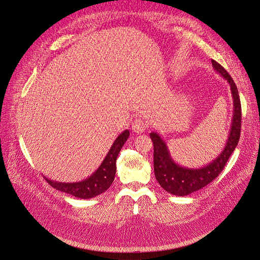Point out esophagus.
Listing matches in <instances>:
<instances>
[{
	"mask_svg": "<svg viewBox=\"0 0 260 260\" xmlns=\"http://www.w3.org/2000/svg\"><path fill=\"white\" fill-rule=\"evenodd\" d=\"M132 128L135 132V133H143L147 128V123L143 118H135L132 123Z\"/></svg>",
	"mask_w": 260,
	"mask_h": 260,
	"instance_id": "1",
	"label": "esophagus"
}]
</instances>
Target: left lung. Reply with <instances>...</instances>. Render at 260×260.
<instances>
[{"label":"left lung","instance_id":"obj_1","mask_svg":"<svg viewBox=\"0 0 260 260\" xmlns=\"http://www.w3.org/2000/svg\"><path fill=\"white\" fill-rule=\"evenodd\" d=\"M212 66L217 73L221 75L225 80H228L234 98L233 123H231L227 144H225L221 154L203 168H183L176 164L171 157L167 143L162 140V137L154 132L150 134L154 145V173H155V178L159 185L171 194L184 197L192 192L201 190L210 182H212L224 169L225 163L228 162L240 139L241 104L238 89H237L233 78L221 64L218 63L215 60H212Z\"/></svg>","mask_w":260,"mask_h":260}]
</instances>
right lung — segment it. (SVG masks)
Wrapping results in <instances>:
<instances>
[{
	"instance_id": "1",
	"label": "right lung",
	"mask_w": 260,
	"mask_h": 260,
	"mask_svg": "<svg viewBox=\"0 0 260 260\" xmlns=\"http://www.w3.org/2000/svg\"><path fill=\"white\" fill-rule=\"evenodd\" d=\"M128 136L129 132L127 129L119 134L112 147H110L101 167L88 179L81 182H75V183H62V182L51 181L47 178L45 179L54 189L79 199H90L102 194L113 183L116 174V159H117L120 148L123 147Z\"/></svg>"
}]
</instances>
